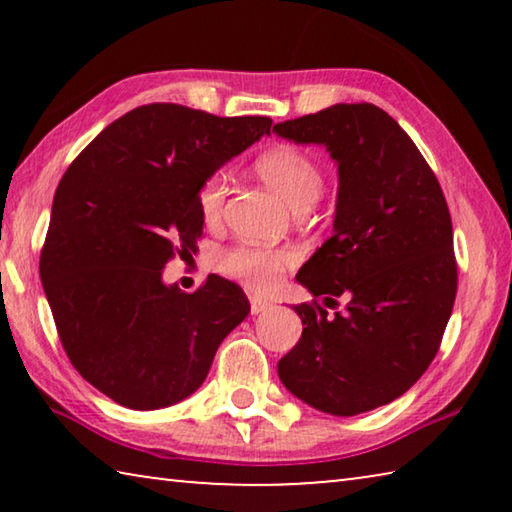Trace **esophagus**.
Listing matches in <instances>:
<instances>
[{
  "label": "esophagus",
  "instance_id": "34e87169",
  "mask_svg": "<svg viewBox=\"0 0 512 512\" xmlns=\"http://www.w3.org/2000/svg\"><path fill=\"white\" fill-rule=\"evenodd\" d=\"M266 309H271V302L257 298V296L250 298V314H262V311H266Z\"/></svg>",
  "mask_w": 512,
  "mask_h": 512
}]
</instances>
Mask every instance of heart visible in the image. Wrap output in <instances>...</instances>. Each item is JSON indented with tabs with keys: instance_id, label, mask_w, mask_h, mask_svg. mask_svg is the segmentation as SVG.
<instances>
[{
	"instance_id": "1",
	"label": "heart",
	"mask_w": 512,
	"mask_h": 512,
	"mask_svg": "<svg viewBox=\"0 0 512 512\" xmlns=\"http://www.w3.org/2000/svg\"><path fill=\"white\" fill-rule=\"evenodd\" d=\"M257 171L264 183L282 196L293 212H307L323 194L325 178L318 162L296 146H275L257 160ZM228 194L225 173H214L198 192V210L207 225L219 223ZM293 264L287 250H264L255 246H237L221 259L223 273L237 277L257 293L273 291L282 282V275Z\"/></svg>"
}]
</instances>
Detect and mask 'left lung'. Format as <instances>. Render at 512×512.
I'll return each instance as SVG.
<instances>
[{
	"instance_id": "obj_1",
	"label": "left lung",
	"mask_w": 512,
	"mask_h": 512,
	"mask_svg": "<svg viewBox=\"0 0 512 512\" xmlns=\"http://www.w3.org/2000/svg\"><path fill=\"white\" fill-rule=\"evenodd\" d=\"M325 146L339 167L334 228L296 280L327 307L296 305L302 336L277 375L314 409L350 418L397 400L438 352L456 298L447 201L418 146L372 103H336L273 126Z\"/></svg>"
}]
</instances>
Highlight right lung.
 Listing matches in <instances>:
<instances>
[{
	"label": "right lung",
	"mask_w": 512,
	"mask_h": 512,
	"mask_svg": "<svg viewBox=\"0 0 512 512\" xmlns=\"http://www.w3.org/2000/svg\"><path fill=\"white\" fill-rule=\"evenodd\" d=\"M271 124L149 103L103 128L65 171L40 255L42 287L72 366L112 402L155 411L185 400L250 314L235 282L210 275L185 293L162 268L176 250L196 248L205 180Z\"/></svg>",
	"instance_id": "right-lung-1"
}]
</instances>
